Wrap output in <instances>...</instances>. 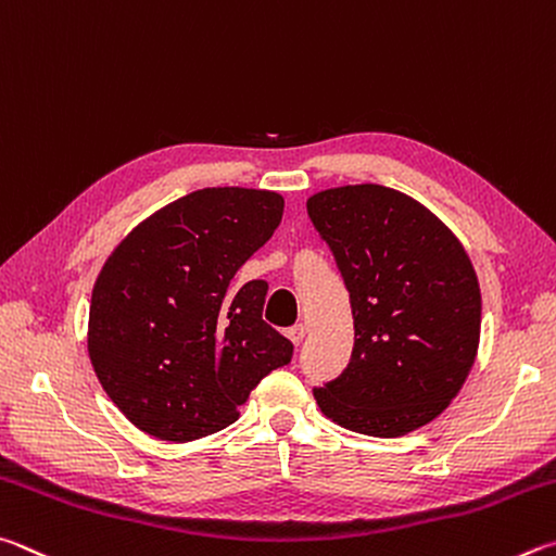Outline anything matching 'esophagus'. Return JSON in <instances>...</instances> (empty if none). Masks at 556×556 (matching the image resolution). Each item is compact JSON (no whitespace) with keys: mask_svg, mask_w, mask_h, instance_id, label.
Segmentation results:
<instances>
[{"mask_svg":"<svg viewBox=\"0 0 556 556\" xmlns=\"http://www.w3.org/2000/svg\"><path fill=\"white\" fill-rule=\"evenodd\" d=\"M305 334H307V325H303V323H300V325H295V327H290V329H288V339H290V342H293L295 346H298L300 342H303Z\"/></svg>","mask_w":556,"mask_h":556,"instance_id":"1","label":"esophagus"}]
</instances>
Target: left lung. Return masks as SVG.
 <instances>
[{
    "mask_svg": "<svg viewBox=\"0 0 556 556\" xmlns=\"http://www.w3.org/2000/svg\"><path fill=\"white\" fill-rule=\"evenodd\" d=\"M352 300L354 352L315 401L329 420L401 437L446 410L481 339V288L446 224L383 185H344L307 200Z\"/></svg>",
    "mask_w": 556,
    "mask_h": 556,
    "instance_id": "1",
    "label": "left lung"
}]
</instances>
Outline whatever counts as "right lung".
<instances>
[{"label":"right lung","mask_w":556,"mask_h":556,"mask_svg":"<svg viewBox=\"0 0 556 556\" xmlns=\"http://www.w3.org/2000/svg\"><path fill=\"white\" fill-rule=\"evenodd\" d=\"M270 190L204 188L126 233L92 288L87 354L126 420L192 442L239 420V405L293 356L263 323L266 280L233 276L283 219Z\"/></svg>","instance_id":"1"}]
</instances>
